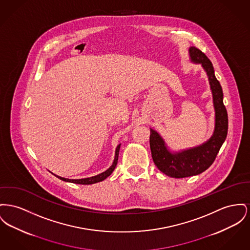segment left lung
Here are the masks:
<instances>
[{
  "instance_id": "left-lung-1",
  "label": "left lung",
  "mask_w": 250,
  "mask_h": 250,
  "mask_svg": "<svg viewBox=\"0 0 250 250\" xmlns=\"http://www.w3.org/2000/svg\"><path fill=\"white\" fill-rule=\"evenodd\" d=\"M191 62L201 64L208 75L215 111L214 130L204 144L181 151H172L163 138L156 130L150 128V149L154 163L166 176L183 178L196 176L206 171L214 162L228 134V113L223 103V90L214 74L210 60L199 49L189 48Z\"/></svg>"
}]
</instances>
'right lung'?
Instances as JSON below:
<instances>
[{"label":"right lung","mask_w":250,"mask_h":250,"mask_svg":"<svg viewBox=\"0 0 250 250\" xmlns=\"http://www.w3.org/2000/svg\"><path fill=\"white\" fill-rule=\"evenodd\" d=\"M120 147H121V144L118 145L116 147V150H115V157H114V161L112 162L111 166L105 170L103 173L97 175V176H90V177H86V178H79V179H69V178H65V177H61V176H57L55 174H52L55 175L57 177H59V179L63 180V181H66V182H71V183H75V184H82V185H88V184H94V183H97V182H100V181H103L104 180L107 176H110L112 174V172L114 171L116 165H117L118 162V157H119V151H120Z\"/></svg>","instance_id":"obj_1"}]
</instances>
